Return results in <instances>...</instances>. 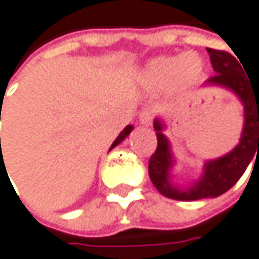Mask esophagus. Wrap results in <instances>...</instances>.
<instances>
[{"label":"esophagus","instance_id":"esophagus-1","mask_svg":"<svg viewBox=\"0 0 259 259\" xmlns=\"http://www.w3.org/2000/svg\"><path fill=\"white\" fill-rule=\"evenodd\" d=\"M153 115H155V110L147 107V109H143L140 112V124L143 125H150L152 124V119H153Z\"/></svg>","mask_w":259,"mask_h":259}]
</instances>
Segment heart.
Instances as JSON below:
<instances>
[{"label": "heart", "instance_id": "heart-1", "mask_svg": "<svg viewBox=\"0 0 259 259\" xmlns=\"http://www.w3.org/2000/svg\"><path fill=\"white\" fill-rule=\"evenodd\" d=\"M204 72V60L195 52L152 60L144 69V79L156 89H167L174 84L187 87L195 84Z\"/></svg>", "mask_w": 259, "mask_h": 259}]
</instances>
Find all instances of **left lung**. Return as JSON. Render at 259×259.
I'll return each instance as SVG.
<instances>
[{
  "mask_svg": "<svg viewBox=\"0 0 259 259\" xmlns=\"http://www.w3.org/2000/svg\"><path fill=\"white\" fill-rule=\"evenodd\" d=\"M207 52L217 75L209 78L204 85L223 87L235 94L244 107V125L235 149L220 158L206 161L201 177L187 186H181L174 183L175 156L169 138L164 135L165 124L161 118H155L153 128L156 131L158 146L149 161V177L161 195L178 201H196L223 195L243 177L253 156L258 158L259 155V84L250 82L239 64L241 61L238 63L229 52L215 49H207Z\"/></svg>",
  "mask_w": 259,
  "mask_h": 259,
  "instance_id": "left-lung-1",
  "label": "left lung"
}]
</instances>
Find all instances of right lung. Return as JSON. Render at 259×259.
<instances>
[{"label":"right lung","mask_w":259,"mask_h":259,"mask_svg":"<svg viewBox=\"0 0 259 259\" xmlns=\"http://www.w3.org/2000/svg\"><path fill=\"white\" fill-rule=\"evenodd\" d=\"M0 116H1V109H0ZM0 119H1V118H0ZM132 131H134V125H125V128H124V131H122V132H121V134H119V135L116 137V140L113 141V144L110 146V149H113V147H116V146H118L119 143H122V141H124V140H125V138H127L128 135H131V132H132ZM0 141H1V140H0Z\"/></svg>","instance_id":"right-lung-1"}]
</instances>
